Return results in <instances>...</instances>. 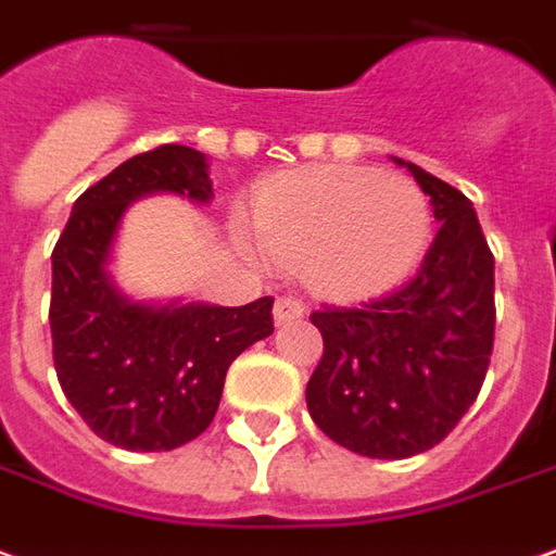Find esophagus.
<instances>
[{"label": "esophagus", "mask_w": 556, "mask_h": 556, "mask_svg": "<svg viewBox=\"0 0 556 556\" xmlns=\"http://www.w3.org/2000/svg\"><path fill=\"white\" fill-rule=\"evenodd\" d=\"M275 326H290V323H299V319L305 317V305L293 299V295H281L278 302H275Z\"/></svg>", "instance_id": "obj_1"}]
</instances>
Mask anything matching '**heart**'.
Instances as JSON below:
<instances>
[{"label":"heart","mask_w":556,"mask_h":556,"mask_svg":"<svg viewBox=\"0 0 556 556\" xmlns=\"http://www.w3.org/2000/svg\"><path fill=\"white\" fill-rule=\"evenodd\" d=\"M254 230L273 257L302 263L319 293L367 299L412 275L432 218L412 180L323 165L266 186L254 206Z\"/></svg>","instance_id":"obj_1"}]
</instances>
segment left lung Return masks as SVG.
<instances>
[{
	"instance_id": "1",
	"label": "left lung",
	"mask_w": 556,
	"mask_h": 556,
	"mask_svg": "<svg viewBox=\"0 0 556 556\" xmlns=\"http://www.w3.org/2000/svg\"><path fill=\"white\" fill-rule=\"evenodd\" d=\"M394 162L441 222L420 269L394 293L311 314L326 350L307 412L370 459H408L447 439L483 388L494 343V257L473 204L415 162Z\"/></svg>"
}]
</instances>
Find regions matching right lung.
Here are the masks:
<instances>
[{"label": "right lung", "instance_id": "right-lung-1", "mask_svg": "<svg viewBox=\"0 0 556 556\" xmlns=\"http://www.w3.org/2000/svg\"><path fill=\"white\" fill-rule=\"evenodd\" d=\"M213 198L206 153L162 144L85 189L52 251V362L64 396L109 444L174 450L216 417L230 362L273 334V299L242 307L139 302L109 273L127 206L148 194Z\"/></svg>", "mask_w": 556, "mask_h": 556}]
</instances>
